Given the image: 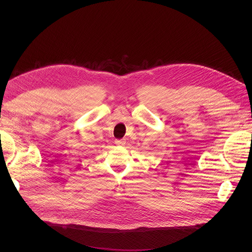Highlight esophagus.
Returning a JSON list of instances; mask_svg holds the SVG:
<instances>
[{
    "instance_id": "obj_1",
    "label": "esophagus",
    "mask_w": 252,
    "mask_h": 252,
    "mask_svg": "<svg viewBox=\"0 0 252 252\" xmlns=\"http://www.w3.org/2000/svg\"><path fill=\"white\" fill-rule=\"evenodd\" d=\"M115 144L117 145V146H123L124 144H126V141L125 140H116Z\"/></svg>"
}]
</instances>
